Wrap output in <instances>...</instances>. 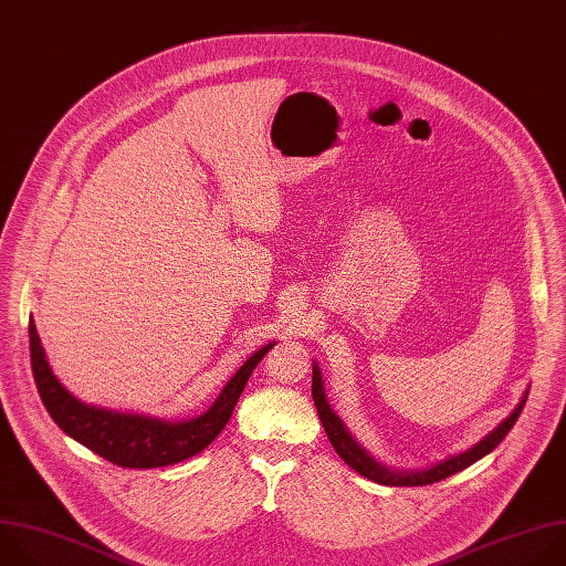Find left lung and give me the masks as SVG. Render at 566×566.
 I'll list each match as a JSON object with an SVG mask.
<instances>
[{"instance_id":"8db88e82","label":"left lung","mask_w":566,"mask_h":566,"mask_svg":"<svg viewBox=\"0 0 566 566\" xmlns=\"http://www.w3.org/2000/svg\"><path fill=\"white\" fill-rule=\"evenodd\" d=\"M311 396H313V402H315V409H317V416L322 420V427L333 444V449L337 451V455L350 467L355 469L359 475L373 480V482H380V484H389V486H424V484H433V482H440V480H447L449 475L471 467L473 462H478L480 458H484L486 453H491L504 438L506 433L513 429V424L517 422L522 409H524V402H526V396L528 391L524 394V398L520 400V405L515 407V411L495 429L491 431L480 444H475L471 451L458 455V458H451L429 471H420V473H396V471H387L382 464L375 462L373 458H368V453L348 436V431L344 429V424L339 422V418L331 411L326 398H324V391H322V375L317 370V366L313 364V389H311Z\"/></svg>"}]
</instances>
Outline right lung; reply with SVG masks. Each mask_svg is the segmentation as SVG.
Instances as JSON below:
<instances>
[{
	"label": "right lung",
	"instance_id": "add662e5",
	"mask_svg": "<svg viewBox=\"0 0 566 566\" xmlns=\"http://www.w3.org/2000/svg\"><path fill=\"white\" fill-rule=\"evenodd\" d=\"M29 333L33 378L55 424L99 458L124 469L168 467L205 451L231 420L253 368L273 346H262L242 364L205 416L188 422H164L142 416H122L77 402L53 375L33 317L29 322Z\"/></svg>",
	"mask_w": 566,
	"mask_h": 566
}]
</instances>
